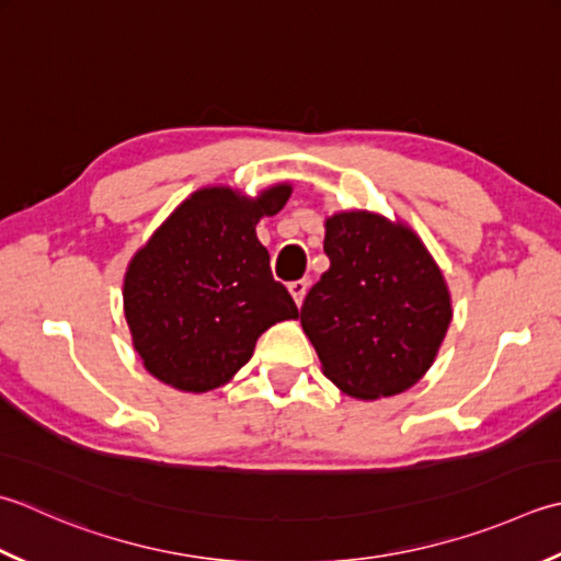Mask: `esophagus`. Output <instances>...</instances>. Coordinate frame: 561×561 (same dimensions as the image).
I'll return each mask as SVG.
<instances>
[{
  "instance_id": "1",
  "label": "esophagus",
  "mask_w": 561,
  "mask_h": 561,
  "mask_svg": "<svg viewBox=\"0 0 561 561\" xmlns=\"http://www.w3.org/2000/svg\"><path fill=\"white\" fill-rule=\"evenodd\" d=\"M289 291H291V296H294L296 306H301L306 291H309V279H296V282H291V284H289Z\"/></svg>"
}]
</instances>
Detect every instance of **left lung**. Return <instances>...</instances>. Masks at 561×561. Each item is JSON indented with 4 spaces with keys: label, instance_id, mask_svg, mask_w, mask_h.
I'll return each instance as SVG.
<instances>
[{
    "label": "left lung",
    "instance_id": "obj_1",
    "mask_svg": "<svg viewBox=\"0 0 561 561\" xmlns=\"http://www.w3.org/2000/svg\"><path fill=\"white\" fill-rule=\"evenodd\" d=\"M323 250L331 267L301 306L323 375L365 401L411 389L453 321L440 267L409 226L371 211L325 218Z\"/></svg>",
    "mask_w": 561,
    "mask_h": 561
}]
</instances>
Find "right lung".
Here are the masks:
<instances>
[{
    "label": "right lung",
    "instance_id": "add662e5",
    "mask_svg": "<svg viewBox=\"0 0 561 561\" xmlns=\"http://www.w3.org/2000/svg\"><path fill=\"white\" fill-rule=\"evenodd\" d=\"M289 194L287 182L255 199L204 186L136 252L124 277V313L152 377L180 391H211L233 379L270 325L299 318L255 233Z\"/></svg>",
    "mask_w": 561,
    "mask_h": 561
}]
</instances>
